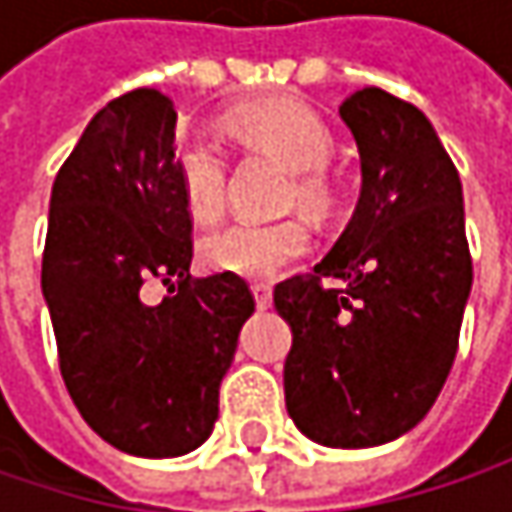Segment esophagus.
Wrapping results in <instances>:
<instances>
[{
	"instance_id": "1",
	"label": "esophagus",
	"mask_w": 512,
	"mask_h": 512,
	"mask_svg": "<svg viewBox=\"0 0 512 512\" xmlns=\"http://www.w3.org/2000/svg\"><path fill=\"white\" fill-rule=\"evenodd\" d=\"M252 296H255L257 308H269V305H272V287L263 284V281H255V284H252Z\"/></svg>"
}]
</instances>
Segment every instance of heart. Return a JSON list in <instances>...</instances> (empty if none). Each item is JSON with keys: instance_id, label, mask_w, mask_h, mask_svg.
Wrapping results in <instances>:
<instances>
[{"instance_id": "b5f03b06", "label": "heart", "mask_w": 512, "mask_h": 512, "mask_svg": "<svg viewBox=\"0 0 512 512\" xmlns=\"http://www.w3.org/2000/svg\"><path fill=\"white\" fill-rule=\"evenodd\" d=\"M228 130L293 171V198L302 207L323 210L329 204L332 186L323 168L335 154V136L311 106L290 97L252 103L228 115ZM177 177L189 213L198 222H213L225 207L222 148L207 136H192L177 154ZM308 246L311 237L296 219H234L201 243V257L216 272L269 278L299 260Z\"/></svg>"}]
</instances>
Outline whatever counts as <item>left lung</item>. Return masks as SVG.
<instances>
[{
	"label": "left lung",
	"instance_id": "obj_1",
	"mask_svg": "<svg viewBox=\"0 0 512 512\" xmlns=\"http://www.w3.org/2000/svg\"><path fill=\"white\" fill-rule=\"evenodd\" d=\"M338 112L361 159L356 213L314 275L281 281L272 299L293 332V424L326 448H376L418 427L451 373L471 255L460 174L427 115L382 88Z\"/></svg>",
	"mask_w": 512,
	"mask_h": 512
}]
</instances>
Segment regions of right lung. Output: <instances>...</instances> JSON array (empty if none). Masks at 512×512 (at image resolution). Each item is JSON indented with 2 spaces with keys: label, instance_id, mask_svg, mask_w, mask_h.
<instances>
[{
  "label": "right lung",
  "instance_id": "obj_1",
  "mask_svg": "<svg viewBox=\"0 0 512 512\" xmlns=\"http://www.w3.org/2000/svg\"><path fill=\"white\" fill-rule=\"evenodd\" d=\"M174 124L171 100L154 88L91 118L52 183L41 269L58 367L79 415L112 448L148 460L207 442L219 385L255 314L240 275L189 278L192 219ZM151 277L169 287L159 306L141 299Z\"/></svg>",
  "mask_w": 512,
  "mask_h": 512
}]
</instances>
